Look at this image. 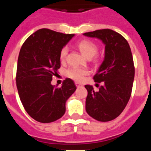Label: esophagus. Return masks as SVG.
I'll list each match as a JSON object with an SVG mask.
<instances>
[{
  "instance_id": "1",
  "label": "esophagus",
  "mask_w": 151,
  "mask_h": 151,
  "mask_svg": "<svg viewBox=\"0 0 151 151\" xmlns=\"http://www.w3.org/2000/svg\"><path fill=\"white\" fill-rule=\"evenodd\" d=\"M76 85L77 88H79V87H81V86H82V85H81L80 83H78V82H76Z\"/></svg>"
}]
</instances>
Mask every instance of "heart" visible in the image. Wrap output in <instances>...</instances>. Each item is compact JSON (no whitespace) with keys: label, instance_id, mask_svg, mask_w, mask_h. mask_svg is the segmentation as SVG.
<instances>
[{"label":"heart","instance_id":"b5f03b06","mask_svg":"<svg viewBox=\"0 0 151 151\" xmlns=\"http://www.w3.org/2000/svg\"><path fill=\"white\" fill-rule=\"evenodd\" d=\"M77 47L81 51L82 54L88 59H91L97 54L98 47L97 45L93 41L89 40H82L77 44ZM68 54V48L66 47H63L60 53V59L62 62L66 60V57ZM88 70L86 69H82V68L73 67L70 68L66 71V76L69 78H73L80 82L83 79L84 76L88 74Z\"/></svg>","mask_w":151,"mask_h":151}]
</instances>
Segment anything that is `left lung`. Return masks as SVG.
<instances>
[{"instance_id":"1","label":"left lung","mask_w":151,"mask_h":151,"mask_svg":"<svg viewBox=\"0 0 151 151\" xmlns=\"http://www.w3.org/2000/svg\"><path fill=\"white\" fill-rule=\"evenodd\" d=\"M83 35L101 40L105 45L104 59L94 76V82L103 85L98 91H94L91 85H85V110L96 120L111 121L120 115L131 97L134 77L131 48L123 36L111 29Z\"/></svg>"}]
</instances>
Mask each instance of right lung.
I'll return each instance as SVG.
<instances>
[{"mask_svg": "<svg viewBox=\"0 0 151 151\" xmlns=\"http://www.w3.org/2000/svg\"><path fill=\"white\" fill-rule=\"evenodd\" d=\"M74 34L41 29L22 45L17 62V87L28 114L35 120L48 123L66 112V102L76 90L72 79L64 80L60 88L51 85L60 67V53Z\"/></svg>", "mask_w": 151, "mask_h": 151, "instance_id": "right-lung-1", "label": "right lung"}]
</instances>
